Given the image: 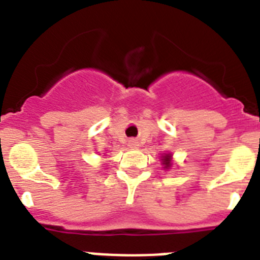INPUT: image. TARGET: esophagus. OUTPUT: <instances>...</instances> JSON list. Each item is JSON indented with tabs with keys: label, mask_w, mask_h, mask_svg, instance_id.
<instances>
[{
	"label": "esophagus",
	"mask_w": 260,
	"mask_h": 260,
	"mask_svg": "<svg viewBox=\"0 0 260 260\" xmlns=\"http://www.w3.org/2000/svg\"><path fill=\"white\" fill-rule=\"evenodd\" d=\"M128 147L130 148H137L138 147V142L135 139H132V141H128Z\"/></svg>",
	"instance_id": "esophagus-1"
}]
</instances>
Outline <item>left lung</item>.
I'll list each match as a JSON object with an SVG mask.
<instances>
[{
    "label": "left lung",
    "mask_w": 260,
    "mask_h": 260,
    "mask_svg": "<svg viewBox=\"0 0 260 260\" xmlns=\"http://www.w3.org/2000/svg\"><path fill=\"white\" fill-rule=\"evenodd\" d=\"M161 164L162 168H164V171H169L173 165V155L171 152H167L164 155H161Z\"/></svg>",
    "instance_id": "8db88e82"
}]
</instances>
